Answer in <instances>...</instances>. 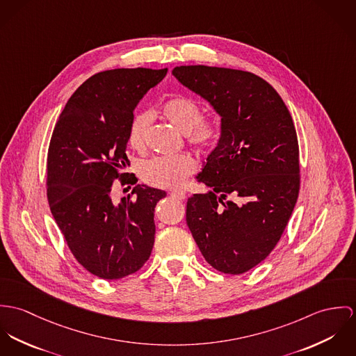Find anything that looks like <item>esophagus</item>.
I'll return each instance as SVG.
<instances>
[{"mask_svg":"<svg viewBox=\"0 0 356 356\" xmlns=\"http://www.w3.org/2000/svg\"><path fill=\"white\" fill-rule=\"evenodd\" d=\"M170 195L176 197V199H179V200H184L186 199V193L184 191H172Z\"/></svg>","mask_w":356,"mask_h":356,"instance_id":"34e87169","label":"esophagus"}]
</instances>
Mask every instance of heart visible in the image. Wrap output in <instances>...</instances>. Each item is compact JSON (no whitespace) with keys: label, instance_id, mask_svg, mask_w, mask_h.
<instances>
[{"label":"heart","instance_id":"heart-1","mask_svg":"<svg viewBox=\"0 0 356 356\" xmlns=\"http://www.w3.org/2000/svg\"><path fill=\"white\" fill-rule=\"evenodd\" d=\"M161 113L177 129L186 134L187 143L197 152L207 153L220 140L221 129L217 121L202 118V109L197 102L187 97L166 101ZM152 124V113L147 111L136 113L128 127V143L136 152L146 149L147 131ZM195 172V162L190 156L154 157L145 161L139 168L140 179L157 188L180 187Z\"/></svg>","mask_w":356,"mask_h":356}]
</instances>
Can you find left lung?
<instances>
[{"mask_svg":"<svg viewBox=\"0 0 356 356\" xmlns=\"http://www.w3.org/2000/svg\"><path fill=\"white\" fill-rule=\"evenodd\" d=\"M172 74L214 106L222 128L197 177L210 193L188 199L187 225L214 269L245 273L273 251L298 200L293 120L276 90L251 72L180 65Z\"/></svg>","mask_w":356,"mask_h":356,"instance_id":"1","label":"left lung"}]
</instances>
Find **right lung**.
I'll return each mask as SVG.
<instances>
[{"instance_id": "right-lung-1", "label": "right lung", "mask_w": 356, "mask_h": 356, "mask_svg": "<svg viewBox=\"0 0 356 356\" xmlns=\"http://www.w3.org/2000/svg\"><path fill=\"white\" fill-rule=\"evenodd\" d=\"M168 68L98 72L68 99L47 150L46 194L51 214L75 259L91 275L119 280L150 258L154 207L165 191L135 186L116 200L113 181H136L125 172L128 127L143 95Z\"/></svg>"}]
</instances>
